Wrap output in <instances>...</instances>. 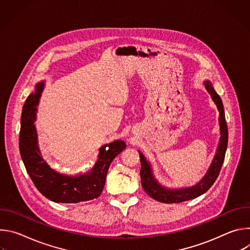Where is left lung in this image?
<instances>
[{
  "label": "left lung",
  "instance_id": "obj_1",
  "mask_svg": "<svg viewBox=\"0 0 250 250\" xmlns=\"http://www.w3.org/2000/svg\"><path fill=\"white\" fill-rule=\"evenodd\" d=\"M205 87L207 91L210 94L211 99L216 103L218 110L220 112V129H221V139L219 147L217 150V154L213 158V161L208 171V173L205 175V177L201 180L200 183H198L196 186L191 188H185L180 190H170L166 189L162 186H160L154 179V177L151 172L150 165L146 160L145 156L142 155L141 152H139L140 157V178H141V185L144 190L146 192L147 195H149L154 200L166 203V204H173V203H182L184 201L195 199L205 192H207L212 184L215 183L217 178L220 174V171L222 169L225 155L228 147V125L227 121L225 117V111L224 105L221 97L217 94V92L213 89L211 83L209 81L205 82Z\"/></svg>",
  "mask_w": 250,
  "mask_h": 250
}]
</instances>
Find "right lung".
I'll list each match as a JSON object with an SVG mask.
<instances>
[{"label": "right lung", "mask_w": 250, "mask_h": 250, "mask_svg": "<svg viewBox=\"0 0 250 250\" xmlns=\"http://www.w3.org/2000/svg\"><path fill=\"white\" fill-rule=\"evenodd\" d=\"M42 89L43 83H39L34 94L27 97L21 119L20 151L30 179L44 197L55 203L77 204L97 199L103 192L112 161L126 146L124 141L117 140L103 146L94 168L85 175L68 177L51 169L40 153L33 125Z\"/></svg>", "instance_id": "obj_1"}]
</instances>
